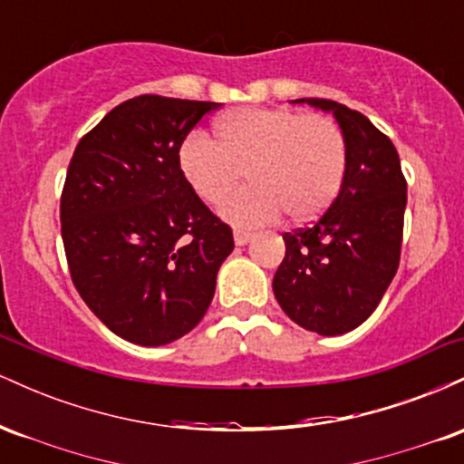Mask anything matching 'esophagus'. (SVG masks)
Instances as JSON below:
<instances>
[{"label":"esophagus","instance_id":"obj_1","mask_svg":"<svg viewBox=\"0 0 464 464\" xmlns=\"http://www.w3.org/2000/svg\"><path fill=\"white\" fill-rule=\"evenodd\" d=\"M250 237H253V233H248V231H239V228L233 231V239H236L237 246H244V244H248Z\"/></svg>","mask_w":464,"mask_h":464}]
</instances>
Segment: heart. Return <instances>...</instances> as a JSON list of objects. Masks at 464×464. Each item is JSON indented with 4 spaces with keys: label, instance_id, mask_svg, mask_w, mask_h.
<instances>
[{
    "label": "heart",
    "instance_id": "obj_1",
    "mask_svg": "<svg viewBox=\"0 0 464 464\" xmlns=\"http://www.w3.org/2000/svg\"><path fill=\"white\" fill-rule=\"evenodd\" d=\"M214 137L196 132L180 143L179 172L205 202L225 198L246 174L248 188L220 207L237 227L268 225L281 211L295 225L310 222L343 188L347 140L329 115L244 106L218 117Z\"/></svg>",
    "mask_w": 464,
    "mask_h": 464
}]
</instances>
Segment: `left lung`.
<instances>
[{"mask_svg":"<svg viewBox=\"0 0 464 464\" xmlns=\"http://www.w3.org/2000/svg\"><path fill=\"white\" fill-rule=\"evenodd\" d=\"M347 140V172L312 227L284 233L285 257L273 290L281 310L307 332L340 335L375 312L399 268L408 185L399 154L366 115L323 98Z\"/></svg>","mask_w":464,"mask_h":464,"instance_id":"obj_1","label":"left lung"}]
</instances>
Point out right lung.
Returning a JSON list of instances; mask_svg holds the SVG:
<instances>
[{"label": "right lung", "mask_w": 464, "mask_h": 464, "mask_svg": "<svg viewBox=\"0 0 464 464\" xmlns=\"http://www.w3.org/2000/svg\"><path fill=\"white\" fill-rule=\"evenodd\" d=\"M218 102L137 95L80 140L61 196L72 281L111 332L174 343L205 316L231 227L180 177L177 152Z\"/></svg>", "instance_id": "right-lung-1"}]
</instances>
